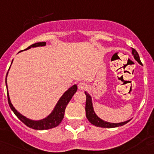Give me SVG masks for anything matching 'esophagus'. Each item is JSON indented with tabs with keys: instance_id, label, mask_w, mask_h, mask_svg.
<instances>
[{
	"instance_id": "34e87169",
	"label": "esophagus",
	"mask_w": 154,
	"mask_h": 154,
	"mask_svg": "<svg viewBox=\"0 0 154 154\" xmlns=\"http://www.w3.org/2000/svg\"><path fill=\"white\" fill-rule=\"evenodd\" d=\"M78 88H79V90H82V91L85 90V89L87 88V85H86L85 83H84V82H80V83H79Z\"/></svg>"
}]
</instances>
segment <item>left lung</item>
Returning a JSON list of instances; mask_svg holds the SVG:
<instances>
[{
	"instance_id": "left-lung-1",
	"label": "left lung",
	"mask_w": 154,
	"mask_h": 154,
	"mask_svg": "<svg viewBox=\"0 0 154 154\" xmlns=\"http://www.w3.org/2000/svg\"><path fill=\"white\" fill-rule=\"evenodd\" d=\"M132 50V55L134 56V58L135 59L136 61L138 62V63H140V65H142L141 62L140 60V57H139V55L137 54V51L134 49V48H131ZM86 95V104H85V112H86V117H87L88 120L89 122L92 124V125H95L97 127H101V128H116V127L122 126L124 125L125 124H126L127 122H128L131 119L127 120L125 122H119V123H111V122H106V121H103V119H101L100 118L97 116L95 113L94 110L93 108V104H92V99L91 97L90 96L89 94H88V92H85Z\"/></svg>"
}]
</instances>
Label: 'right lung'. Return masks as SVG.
Returning a JSON list of instances; mask_svg holds the SVG:
<instances>
[{"label": "right lung", "instance_id": "add662e5", "mask_svg": "<svg viewBox=\"0 0 154 154\" xmlns=\"http://www.w3.org/2000/svg\"><path fill=\"white\" fill-rule=\"evenodd\" d=\"M45 45H46V42H38V43L33 44V45H32L31 46H29V48H26V50L30 49L31 48L42 47L45 46ZM7 74H8V72L7 73ZM6 86H7L8 103L10 109H12L13 112H14V114L18 117L19 119H20V121H22L25 125H26L28 127H29V128H33V129L36 130H46L58 126V125H60V123L62 122L63 119L65 109L66 107L67 104H68L69 102L70 101V100H71L72 96L74 95V94L75 93L76 91H77V88H78L76 85H74L72 86L71 88H69L62 95V97L60 98V100H58L57 103L55 107H54V110L51 112V113L50 114V115H48L46 118L43 119L35 121V120H32L26 118V116H24L22 115L21 113H20V112L14 108V106H13V104L11 103V101H10V97H9L8 89H7V76H6Z\"/></svg>", "mask_w": 154, "mask_h": 154}]
</instances>
